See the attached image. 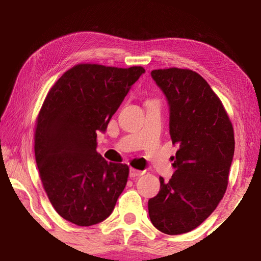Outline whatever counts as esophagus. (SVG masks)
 Masks as SVG:
<instances>
[{
    "mask_svg": "<svg viewBox=\"0 0 261 261\" xmlns=\"http://www.w3.org/2000/svg\"><path fill=\"white\" fill-rule=\"evenodd\" d=\"M144 174V171L138 170V169H135V168H130V177H139Z\"/></svg>",
    "mask_w": 261,
    "mask_h": 261,
    "instance_id": "obj_1",
    "label": "esophagus"
}]
</instances>
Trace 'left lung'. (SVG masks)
Segmentation results:
<instances>
[{"label": "left lung", "mask_w": 261, "mask_h": 261, "mask_svg": "<svg viewBox=\"0 0 261 261\" xmlns=\"http://www.w3.org/2000/svg\"><path fill=\"white\" fill-rule=\"evenodd\" d=\"M170 107L169 132L178 146L175 173L148 200L153 226L167 235L189 232L213 213L228 187L235 138L222 101L190 69L151 72Z\"/></svg>", "instance_id": "1"}]
</instances>
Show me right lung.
<instances>
[{
	"label": "right lung",
	"mask_w": 261,
	"mask_h": 261,
	"mask_svg": "<svg viewBox=\"0 0 261 261\" xmlns=\"http://www.w3.org/2000/svg\"><path fill=\"white\" fill-rule=\"evenodd\" d=\"M144 72L81 63L48 91L35 122V161L48 199L69 222L88 227L107 219L124 190L129 166L99 155L96 134Z\"/></svg>",
	"instance_id": "obj_1"
}]
</instances>
